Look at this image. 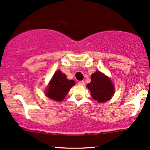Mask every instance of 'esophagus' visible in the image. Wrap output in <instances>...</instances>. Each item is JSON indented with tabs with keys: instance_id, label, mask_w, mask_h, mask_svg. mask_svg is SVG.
<instances>
[{
	"instance_id": "1",
	"label": "esophagus",
	"mask_w": 150,
	"mask_h": 150,
	"mask_svg": "<svg viewBox=\"0 0 150 150\" xmlns=\"http://www.w3.org/2000/svg\"><path fill=\"white\" fill-rule=\"evenodd\" d=\"M78 84H79V85H81V86H84V85L85 84V83L84 81H79L78 82Z\"/></svg>"
}]
</instances>
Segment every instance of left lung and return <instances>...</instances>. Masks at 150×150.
I'll return each instance as SVG.
<instances>
[{"label":"left lung","instance_id":"left-lung-1","mask_svg":"<svg viewBox=\"0 0 150 150\" xmlns=\"http://www.w3.org/2000/svg\"><path fill=\"white\" fill-rule=\"evenodd\" d=\"M92 98L98 102H105L112 98L114 85L109 77L102 72L96 71L91 75V81L86 85Z\"/></svg>","mask_w":150,"mask_h":150}]
</instances>
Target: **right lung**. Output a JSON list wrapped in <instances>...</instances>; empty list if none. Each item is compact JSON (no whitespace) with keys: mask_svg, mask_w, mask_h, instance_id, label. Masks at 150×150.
I'll list each match as a JSON object with an SVG mask.
<instances>
[{"mask_svg":"<svg viewBox=\"0 0 150 150\" xmlns=\"http://www.w3.org/2000/svg\"><path fill=\"white\" fill-rule=\"evenodd\" d=\"M75 84L72 79H68L65 74L58 70L51 79L45 95L54 101H62L65 98L70 89Z\"/></svg>","mask_w":150,"mask_h":150,"instance_id":"1","label":"right lung"}]
</instances>
